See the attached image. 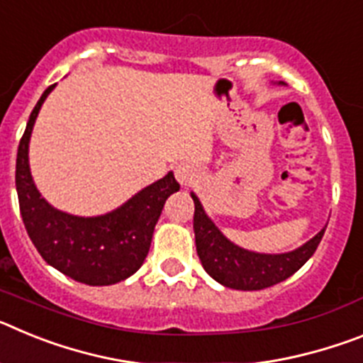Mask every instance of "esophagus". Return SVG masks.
<instances>
[{
    "mask_svg": "<svg viewBox=\"0 0 363 363\" xmlns=\"http://www.w3.org/2000/svg\"><path fill=\"white\" fill-rule=\"evenodd\" d=\"M174 174L182 187H189V185L194 184L198 178L196 167L189 165V163H179V165L174 169Z\"/></svg>",
    "mask_w": 363,
    "mask_h": 363,
    "instance_id": "1",
    "label": "esophagus"
}]
</instances>
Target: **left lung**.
<instances>
[{"label":"left lung","instance_id":"left-lung-1","mask_svg":"<svg viewBox=\"0 0 363 363\" xmlns=\"http://www.w3.org/2000/svg\"><path fill=\"white\" fill-rule=\"evenodd\" d=\"M191 196L194 200V236L201 265L209 277L230 289L259 291L287 280L314 255L325 233V229H322L296 251L284 255L245 251L220 233L213 220L205 214L196 194Z\"/></svg>","mask_w":363,"mask_h":363}]
</instances>
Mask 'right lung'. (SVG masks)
I'll use <instances>...</instances> for the list:
<instances>
[{
  "instance_id": "1",
  "label": "right lung",
  "mask_w": 363,
  "mask_h": 363,
  "mask_svg": "<svg viewBox=\"0 0 363 363\" xmlns=\"http://www.w3.org/2000/svg\"><path fill=\"white\" fill-rule=\"evenodd\" d=\"M50 85L30 112L16 158V191L28 238L41 258L65 277L86 285H112L129 278L149 255L154 227L165 200L179 191L174 174L154 182L104 216H72L41 198L28 167V142Z\"/></svg>"
}]
</instances>
